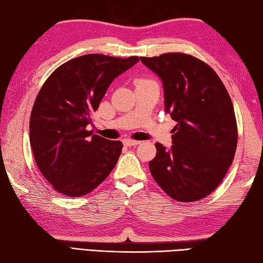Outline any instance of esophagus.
Here are the masks:
<instances>
[{
	"label": "esophagus",
	"mask_w": 263,
	"mask_h": 263,
	"mask_svg": "<svg viewBox=\"0 0 263 263\" xmlns=\"http://www.w3.org/2000/svg\"><path fill=\"white\" fill-rule=\"evenodd\" d=\"M123 142H124V145H125V146H128V147H131V146H137V145H139V144H140V141H138V140H132V139H124V140H123Z\"/></svg>",
	"instance_id": "34e87169"
}]
</instances>
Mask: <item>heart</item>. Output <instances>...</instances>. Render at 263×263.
Wrapping results in <instances>:
<instances>
[{
	"instance_id": "heart-1",
	"label": "heart",
	"mask_w": 263,
	"mask_h": 263,
	"mask_svg": "<svg viewBox=\"0 0 263 263\" xmlns=\"http://www.w3.org/2000/svg\"><path fill=\"white\" fill-rule=\"evenodd\" d=\"M139 81H152V80H139Z\"/></svg>"
}]
</instances>
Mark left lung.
<instances>
[{"label": "left lung", "instance_id": "1", "mask_svg": "<svg viewBox=\"0 0 263 263\" xmlns=\"http://www.w3.org/2000/svg\"><path fill=\"white\" fill-rule=\"evenodd\" d=\"M161 79L164 109L177 124L173 146L157 142L151 174L177 202H195L210 195L234 159L238 128L232 101L210 66L184 53L140 57Z\"/></svg>", "mask_w": 263, "mask_h": 263}]
</instances>
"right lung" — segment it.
Masks as SVG:
<instances>
[{
  "instance_id": "right-lung-1",
  "label": "right lung",
  "mask_w": 263,
  "mask_h": 263,
  "mask_svg": "<svg viewBox=\"0 0 263 263\" xmlns=\"http://www.w3.org/2000/svg\"><path fill=\"white\" fill-rule=\"evenodd\" d=\"M139 61L86 54L62 64L43 84L30 117L35 163L53 188L69 197L94 190L122 153L119 140L87 130L111 82Z\"/></svg>"
}]
</instances>
